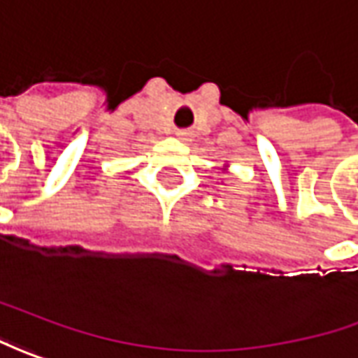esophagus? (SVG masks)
I'll return each mask as SVG.
<instances>
[{
    "label": "esophagus",
    "mask_w": 358,
    "mask_h": 358,
    "mask_svg": "<svg viewBox=\"0 0 358 358\" xmlns=\"http://www.w3.org/2000/svg\"><path fill=\"white\" fill-rule=\"evenodd\" d=\"M178 136H184V132H178Z\"/></svg>",
    "instance_id": "esophagus-1"
}]
</instances>
